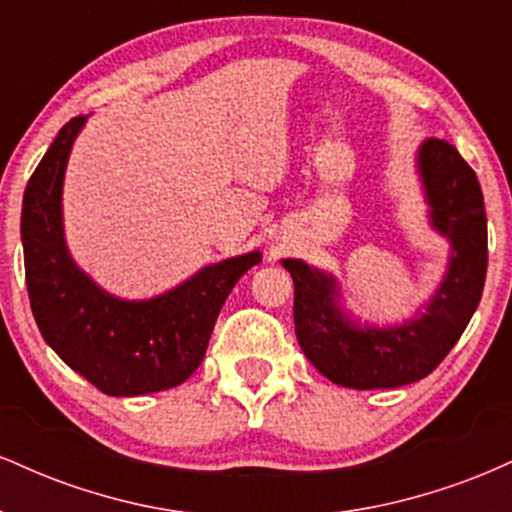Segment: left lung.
<instances>
[{"label": "left lung", "instance_id": "8db88e82", "mask_svg": "<svg viewBox=\"0 0 512 512\" xmlns=\"http://www.w3.org/2000/svg\"><path fill=\"white\" fill-rule=\"evenodd\" d=\"M428 223L450 243L448 269L433 296L409 320L368 325L346 313L337 276L303 260H281L293 286L296 337L308 361L351 390L402 387L426 378L450 354L472 320L486 279V209L477 173L443 139L416 151Z\"/></svg>", "mask_w": 512, "mask_h": 512}]
</instances>
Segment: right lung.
Masks as SVG:
<instances>
[{"mask_svg":"<svg viewBox=\"0 0 512 512\" xmlns=\"http://www.w3.org/2000/svg\"><path fill=\"white\" fill-rule=\"evenodd\" d=\"M84 125L86 115H79L57 132L23 192L21 240L33 317L52 351L105 395L170 390L199 368L221 305L240 276L262 262V252L207 264L144 301L101 289L64 240V170Z\"/></svg>","mask_w":512,"mask_h":512,"instance_id":"obj_1","label":"right lung"}]
</instances>
